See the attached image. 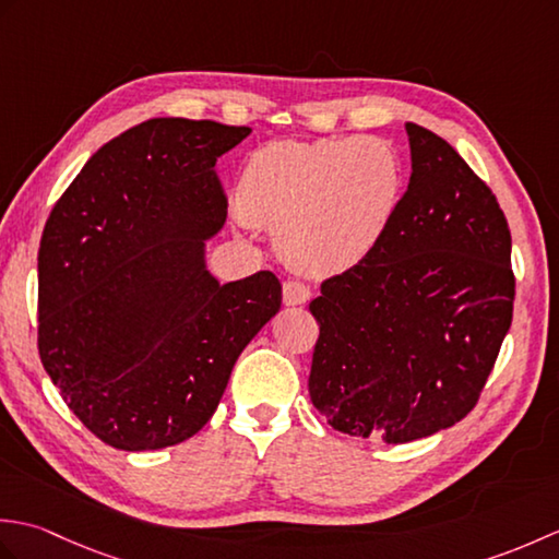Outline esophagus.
Listing matches in <instances>:
<instances>
[{"label":"esophagus","mask_w":559,"mask_h":559,"mask_svg":"<svg viewBox=\"0 0 559 559\" xmlns=\"http://www.w3.org/2000/svg\"><path fill=\"white\" fill-rule=\"evenodd\" d=\"M310 295H312L310 286L300 278H288L283 283V302L286 305H305L310 300Z\"/></svg>","instance_id":"34e87169"}]
</instances>
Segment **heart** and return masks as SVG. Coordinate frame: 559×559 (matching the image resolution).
Listing matches in <instances>:
<instances>
[{"instance_id": "obj_1", "label": "heart", "mask_w": 559, "mask_h": 559, "mask_svg": "<svg viewBox=\"0 0 559 559\" xmlns=\"http://www.w3.org/2000/svg\"><path fill=\"white\" fill-rule=\"evenodd\" d=\"M399 192V160L384 141H276L245 160L237 209L249 223L276 230L290 264L331 271L372 252Z\"/></svg>"}]
</instances>
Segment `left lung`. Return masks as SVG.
<instances>
[{
	"label": "left lung",
	"instance_id": "obj_1",
	"mask_svg": "<svg viewBox=\"0 0 559 559\" xmlns=\"http://www.w3.org/2000/svg\"><path fill=\"white\" fill-rule=\"evenodd\" d=\"M411 182L372 252L322 283L310 396L338 432L406 444L476 408L512 326V233L442 136L406 124Z\"/></svg>",
	"mask_w": 559,
	"mask_h": 559
}]
</instances>
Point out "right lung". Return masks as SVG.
<instances>
[{
	"label": "right lung",
	"instance_id": "add662e5",
	"mask_svg": "<svg viewBox=\"0 0 559 559\" xmlns=\"http://www.w3.org/2000/svg\"><path fill=\"white\" fill-rule=\"evenodd\" d=\"M252 132L158 117L108 141L57 199L38 249V353L105 444H180L218 408L235 360L281 310V281L204 264L228 201L213 165Z\"/></svg>",
	"mask_w": 559,
	"mask_h": 559
}]
</instances>
